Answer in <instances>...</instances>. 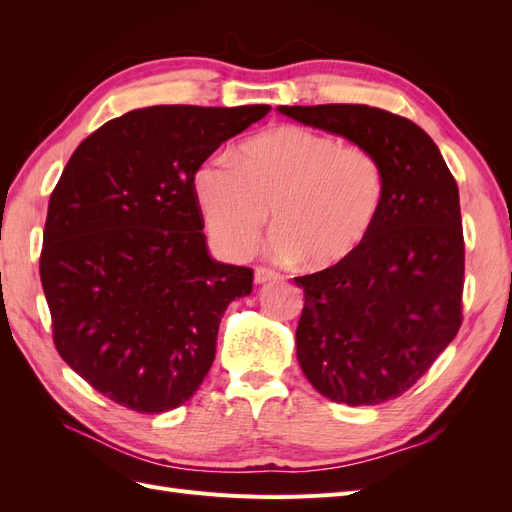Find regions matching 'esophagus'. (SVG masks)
Instances as JSON below:
<instances>
[{
    "mask_svg": "<svg viewBox=\"0 0 512 512\" xmlns=\"http://www.w3.org/2000/svg\"><path fill=\"white\" fill-rule=\"evenodd\" d=\"M277 277H280V273L273 271V269H267V267H256V271H254V282L256 284H265V282L277 280Z\"/></svg>",
    "mask_w": 512,
    "mask_h": 512,
    "instance_id": "esophagus-1",
    "label": "esophagus"
}]
</instances>
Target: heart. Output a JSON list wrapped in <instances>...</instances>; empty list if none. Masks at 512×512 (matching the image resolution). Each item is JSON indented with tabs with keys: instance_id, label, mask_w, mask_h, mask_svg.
I'll use <instances>...</instances> for the list:
<instances>
[{
	"instance_id": "1",
	"label": "heart",
	"mask_w": 512,
	"mask_h": 512,
	"mask_svg": "<svg viewBox=\"0 0 512 512\" xmlns=\"http://www.w3.org/2000/svg\"><path fill=\"white\" fill-rule=\"evenodd\" d=\"M192 185L209 235L226 256L254 250L271 209L277 254L312 269L339 265L359 250L384 200L374 153L303 126L260 132L237 158L213 153Z\"/></svg>"
}]
</instances>
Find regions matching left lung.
<instances>
[{"label":"left lung","mask_w":512,"mask_h":512,"mask_svg":"<svg viewBox=\"0 0 512 512\" xmlns=\"http://www.w3.org/2000/svg\"><path fill=\"white\" fill-rule=\"evenodd\" d=\"M305 126L369 149L384 173L378 220L352 256L309 275L297 359L314 389L348 406L404 395L461 327L457 181L414 121L367 104L280 106Z\"/></svg>","instance_id":"left-lung-1"}]
</instances>
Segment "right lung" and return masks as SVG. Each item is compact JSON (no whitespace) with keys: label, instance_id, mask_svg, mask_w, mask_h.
Listing matches in <instances>:
<instances>
[{"label":"right lung","instance_id":"obj_1","mask_svg":"<svg viewBox=\"0 0 512 512\" xmlns=\"http://www.w3.org/2000/svg\"><path fill=\"white\" fill-rule=\"evenodd\" d=\"M267 104L149 106L106 121L76 147L46 213L40 280L53 342L119 406L185 404L215 359L230 301L254 271L207 252L194 173Z\"/></svg>","mask_w":512,"mask_h":512}]
</instances>
